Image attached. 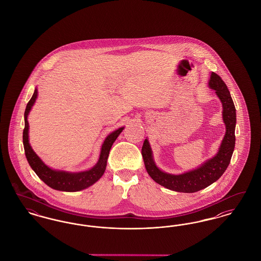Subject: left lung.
<instances>
[{"label":"left lung","mask_w":261,"mask_h":261,"mask_svg":"<svg viewBox=\"0 0 261 261\" xmlns=\"http://www.w3.org/2000/svg\"><path fill=\"white\" fill-rule=\"evenodd\" d=\"M208 86L215 90L216 95L222 102V115L226 125V133L219 150L212 159L206 161L197 169L180 175H173L163 172L155 165L148 139L145 140L142 147L144 163L151 179L158 184L175 192L195 193L217 181L227 169L234 151L236 142V109L233 99L227 85L219 75L211 72Z\"/></svg>","instance_id":"1"}]
</instances>
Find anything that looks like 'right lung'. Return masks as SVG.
<instances>
[{
  "mask_svg": "<svg viewBox=\"0 0 261 261\" xmlns=\"http://www.w3.org/2000/svg\"><path fill=\"white\" fill-rule=\"evenodd\" d=\"M37 89H35L32 98L26 106L24 112L23 146H24L25 155L29 165L34 170V172L37 174L38 177L51 189H55L58 191H63V192H77V191L84 190L88 187L92 186L94 183H96L99 180V178L102 176V174L105 173L109 153L112 149V144L117 139V137L119 136V134L122 132L124 127L118 128L117 130L113 131L106 138L100 149L99 162H97V164L91 169H89L87 171L76 172V173L66 172L62 170H54L41 161V159L31 148L28 140L29 124L27 121V116L29 114V112L31 111L35 100L37 99Z\"/></svg>",
  "mask_w": 261,
  "mask_h": 261,
  "instance_id": "right-lung-1",
  "label": "right lung"
}]
</instances>
